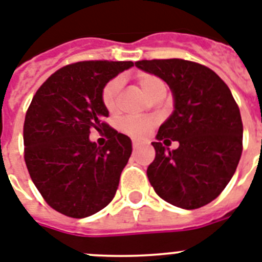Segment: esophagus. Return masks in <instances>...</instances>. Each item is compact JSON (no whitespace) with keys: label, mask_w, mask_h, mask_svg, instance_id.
Masks as SVG:
<instances>
[{"label":"esophagus","mask_w":262,"mask_h":262,"mask_svg":"<svg viewBox=\"0 0 262 262\" xmlns=\"http://www.w3.org/2000/svg\"><path fill=\"white\" fill-rule=\"evenodd\" d=\"M140 146H141L140 141H133V148H134V150H137V148L140 147Z\"/></svg>","instance_id":"1"}]
</instances>
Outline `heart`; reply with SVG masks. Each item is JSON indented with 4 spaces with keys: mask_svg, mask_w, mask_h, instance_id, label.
<instances>
[{
    "mask_svg": "<svg viewBox=\"0 0 262 262\" xmlns=\"http://www.w3.org/2000/svg\"><path fill=\"white\" fill-rule=\"evenodd\" d=\"M160 84H164L159 78L154 75H141L138 78V86L147 98L152 91ZM121 89V79L115 78L108 82L102 91V102L108 111H114L116 108V100L119 91ZM152 126V120L148 119H126L122 122L124 132L133 137H141Z\"/></svg>",
    "mask_w": 262,
    "mask_h": 262,
    "instance_id": "obj_1",
    "label": "heart"
}]
</instances>
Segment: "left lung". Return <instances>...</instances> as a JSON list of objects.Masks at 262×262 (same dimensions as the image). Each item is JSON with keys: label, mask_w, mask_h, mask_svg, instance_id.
I'll list each match as a JSON object with an SVG mask.
<instances>
[{"label": "left lung", "mask_w": 262, "mask_h": 262, "mask_svg": "<svg viewBox=\"0 0 262 262\" xmlns=\"http://www.w3.org/2000/svg\"><path fill=\"white\" fill-rule=\"evenodd\" d=\"M136 67L168 84L173 111L152 142L147 178L157 194L181 209H199L230 183L243 151L240 111L227 84L209 68L180 58L141 60ZM178 140L169 150L159 141Z\"/></svg>", "instance_id": "left-lung-1"}]
</instances>
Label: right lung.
<instances>
[{
  "mask_svg": "<svg viewBox=\"0 0 262 262\" xmlns=\"http://www.w3.org/2000/svg\"><path fill=\"white\" fill-rule=\"evenodd\" d=\"M134 67L132 61H82L52 74L36 91L23 126L25 160L47 204L72 218H86L115 197L132 154V141L103 120L105 84ZM105 131L104 146L90 140Z\"/></svg>",
  "mask_w": 262,
  "mask_h": 262,
  "instance_id": "1",
  "label": "right lung"
}]
</instances>
